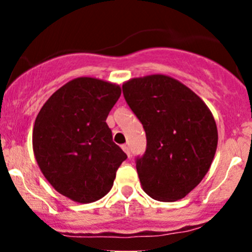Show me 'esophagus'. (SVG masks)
I'll return each mask as SVG.
<instances>
[{"label":"esophagus","instance_id":"esophagus-1","mask_svg":"<svg viewBox=\"0 0 252 252\" xmlns=\"http://www.w3.org/2000/svg\"><path fill=\"white\" fill-rule=\"evenodd\" d=\"M122 149H123V151L126 152V156H128V157H130V151H129V147H128V145H122Z\"/></svg>","mask_w":252,"mask_h":252}]
</instances>
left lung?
<instances>
[{
    "label": "left lung",
    "instance_id": "obj_1",
    "mask_svg": "<svg viewBox=\"0 0 252 252\" xmlns=\"http://www.w3.org/2000/svg\"><path fill=\"white\" fill-rule=\"evenodd\" d=\"M122 88L146 133V151L136 158L142 189L158 201L183 199L215 157L218 133L212 113L194 91L167 75L134 78Z\"/></svg>",
    "mask_w": 252,
    "mask_h": 252
}]
</instances>
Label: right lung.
I'll list each match as a JSON object with an SVG mask.
<instances>
[{"label":"right lung","mask_w":252,"mask_h":252,"mask_svg":"<svg viewBox=\"0 0 252 252\" xmlns=\"http://www.w3.org/2000/svg\"><path fill=\"white\" fill-rule=\"evenodd\" d=\"M119 96L116 84L73 79L48 98L35 119L37 164L55 190L73 201L90 204L105 196L126 159L106 123Z\"/></svg>","instance_id":"1"}]
</instances>
